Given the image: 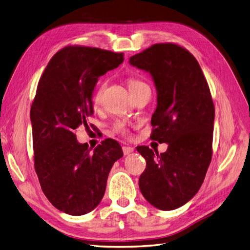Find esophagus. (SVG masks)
I'll return each instance as SVG.
<instances>
[{
	"mask_svg": "<svg viewBox=\"0 0 250 250\" xmlns=\"http://www.w3.org/2000/svg\"><path fill=\"white\" fill-rule=\"evenodd\" d=\"M123 151H124L125 155H129L134 151V149L132 148V146H123Z\"/></svg>",
	"mask_w": 250,
	"mask_h": 250,
	"instance_id": "34e87169",
	"label": "esophagus"
}]
</instances>
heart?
I'll list each match as a JSON object with an SVG mask.
<instances>
[{
    "label": "heart",
    "mask_w": 250,
    "mask_h": 250,
    "mask_svg": "<svg viewBox=\"0 0 250 250\" xmlns=\"http://www.w3.org/2000/svg\"><path fill=\"white\" fill-rule=\"evenodd\" d=\"M142 84H144V83H143L142 81L134 80V79L130 80V81H129L130 91H132V89H134L135 87H137V86H139V85H142ZM102 91H104V85L100 86V87L97 89V92H96L95 97H94L95 102H98V101H99L100 96H101V94H102ZM115 131H117V132H119V133H125V125L124 124H121V123H117L116 125H115Z\"/></svg>",
    "instance_id": "1"
}]
</instances>
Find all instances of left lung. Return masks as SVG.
<instances>
[{
    "mask_svg": "<svg viewBox=\"0 0 250 250\" xmlns=\"http://www.w3.org/2000/svg\"><path fill=\"white\" fill-rule=\"evenodd\" d=\"M129 63L152 76L157 105L151 138L168 144L161 154L136 148L146 162L139 189L152 206L174 210L200 190L212 156L214 105L208 83L193 55L176 44H154Z\"/></svg>",
    "mask_w": 250,
    "mask_h": 250,
    "instance_id": "8db88e82",
    "label": "left lung"
}]
</instances>
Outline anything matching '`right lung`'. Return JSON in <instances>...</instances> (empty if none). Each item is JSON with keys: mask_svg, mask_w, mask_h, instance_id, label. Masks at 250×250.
<instances>
[{"mask_svg": "<svg viewBox=\"0 0 250 250\" xmlns=\"http://www.w3.org/2000/svg\"><path fill=\"white\" fill-rule=\"evenodd\" d=\"M124 60L123 53L67 46L50 59L38 84L30 108L35 169L47 200L67 214L83 215L98 206L114 163L124 156L116 140L93 149L75 134L88 126L98 78Z\"/></svg>", "mask_w": 250, "mask_h": 250, "instance_id": "right-lung-1", "label": "right lung"}]
</instances>
